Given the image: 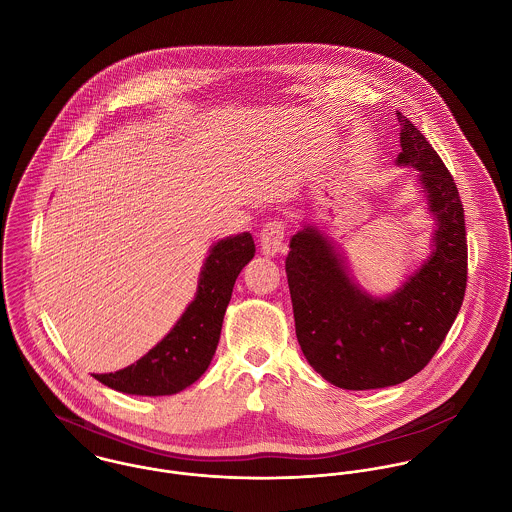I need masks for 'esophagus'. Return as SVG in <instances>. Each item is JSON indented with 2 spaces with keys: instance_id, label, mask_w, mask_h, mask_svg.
Listing matches in <instances>:
<instances>
[{
  "instance_id": "esophagus-1",
  "label": "esophagus",
  "mask_w": 512,
  "mask_h": 512,
  "mask_svg": "<svg viewBox=\"0 0 512 512\" xmlns=\"http://www.w3.org/2000/svg\"><path fill=\"white\" fill-rule=\"evenodd\" d=\"M284 224L280 220H270L260 232V252L268 258L284 250Z\"/></svg>"
}]
</instances>
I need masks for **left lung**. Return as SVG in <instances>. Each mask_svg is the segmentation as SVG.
<instances>
[{"instance_id": "1", "label": "left lung", "mask_w": 512, "mask_h": 512, "mask_svg": "<svg viewBox=\"0 0 512 512\" xmlns=\"http://www.w3.org/2000/svg\"><path fill=\"white\" fill-rule=\"evenodd\" d=\"M400 155L414 167L434 219L428 258L384 297L361 288L345 252L319 226L303 222L290 240L286 274L295 335L325 380L345 390L400 384L436 355L451 329L467 284L463 205L436 149L398 112Z\"/></svg>"}]
</instances>
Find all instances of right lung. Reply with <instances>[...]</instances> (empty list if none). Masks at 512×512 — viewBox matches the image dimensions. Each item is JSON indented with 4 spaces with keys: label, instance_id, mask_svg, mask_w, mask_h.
I'll return each instance as SVG.
<instances>
[{
    "label": "right lung",
    "instance_id": "1",
    "mask_svg": "<svg viewBox=\"0 0 512 512\" xmlns=\"http://www.w3.org/2000/svg\"><path fill=\"white\" fill-rule=\"evenodd\" d=\"M254 252L250 232L215 242L203 262L197 293L173 329L134 365L92 376L136 396H169L197 382L215 357L234 282Z\"/></svg>",
    "mask_w": 512,
    "mask_h": 512
}]
</instances>
